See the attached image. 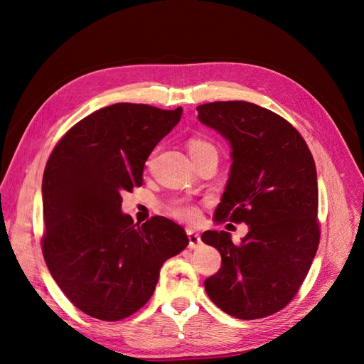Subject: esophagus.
Returning a JSON list of instances; mask_svg holds the SVG:
<instances>
[{
  "mask_svg": "<svg viewBox=\"0 0 364 364\" xmlns=\"http://www.w3.org/2000/svg\"><path fill=\"white\" fill-rule=\"evenodd\" d=\"M186 235H188V240H190V245H188V246H190L191 249H197V247L202 246L200 235L197 234V232H194V230L186 229Z\"/></svg>",
  "mask_w": 364,
  "mask_h": 364,
  "instance_id": "1",
  "label": "esophagus"
}]
</instances>
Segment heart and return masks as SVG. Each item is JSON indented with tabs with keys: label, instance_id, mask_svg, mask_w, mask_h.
Returning <instances> with one entry per match:
<instances>
[{
	"label": "heart",
	"instance_id": "heart-1",
	"mask_svg": "<svg viewBox=\"0 0 364 364\" xmlns=\"http://www.w3.org/2000/svg\"><path fill=\"white\" fill-rule=\"evenodd\" d=\"M211 147L213 146L209 144V142H206L200 138H191L188 141L190 155H191V153L200 151V150H205V149H211ZM170 214L178 220H181V222H196V220L200 217L199 208H197L193 203H186V202H174L170 206Z\"/></svg>",
	"mask_w": 364,
	"mask_h": 364
}]
</instances>
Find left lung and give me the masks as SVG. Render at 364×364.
Instances as JSON below:
<instances>
[{
	"label": "left lung",
	"instance_id": "left-lung-1",
	"mask_svg": "<svg viewBox=\"0 0 364 364\" xmlns=\"http://www.w3.org/2000/svg\"><path fill=\"white\" fill-rule=\"evenodd\" d=\"M202 124L230 146L229 179L215 223L245 222L235 246L226 230H206L202 241L222 255L205 281L220 310L243 321L287 305L302 285L318 246L317 173L310 149L289 121L247 102L197 106Z\"/></svg>",
	"mask_w": 364,
	"mask_h": 364
}]
</instances>
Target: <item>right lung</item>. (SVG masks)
<instances>
[{"label": "right lung", "mask_w": 364, "mask_h": 364, "mask_svg": "<svg viewBox=\"0 0 364 364\" xmlns=\"http://www.w3.org/2000/svg\"><path fill=\"white\" fill-rule=\"evenodd\" d=\"M174 111L117 103L85 117L54 147L42 179V252L68 299L100 321H121L151 297L159 270L188 246L161 215L134 223L123 191L142 185L151 150L179 123Z\"/></svg>", "instance_id": "right-lung-1"}]
</instances>
